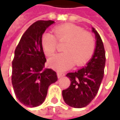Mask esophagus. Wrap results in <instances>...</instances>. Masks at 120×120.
<instances>
[{
  "instance_id": "34e87169",
  "label": "esophagus",
  "mask_w": 120,
  "mask_h": 120,
  "mask_svg": "<svg viewBox=\"0 0 120 120\" xmlns=\"http://www.w3.org/2000/svg\"><path fill=\"white\" fill-rule=\"evenodd\" d=\"M57 77H58V78H60V77L65 76V74L63 73V72H57Z\"/></svg>"
}]
</instances>
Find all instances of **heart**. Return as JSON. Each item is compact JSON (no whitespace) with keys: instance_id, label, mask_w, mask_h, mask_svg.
<instances>
[{"instance_id":"1","label":"heart","mask_w":120,"mask_h":120,"mask_svg":"<svg viewBox=\"0 0 120 120\" xmlns=\"http://www.w3.org/2000/svg\"><path fill=\"white\" fill-rule=\"evenodd\" d=\"M53 32L55 37L51 33L45 32L41 37L42 48L47 55H54L58 47L57 40L66 43L63 46L65 52L49 60L52 68L61 71L72 67L75 63L81 66L89 60L96 46L95 39L90 32L69 23L55 26Z\"/></svg>"}]
</instances>
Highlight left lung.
Listing matches in <instances>:
<instances>
[{"mask_svg": "<svg viewBox=\"0 0 120 120\" xmlns=\"http://www.w3.org/2000/svg\"><path fill=\"white\" fill-rule=\"evenodd\" d=\"M92 31L96 40L94 55L86 67L67 74L71 84L67 89L63 91L65 102L76 108L86 107L92 101L104 77L105 51L103 43L97 31L94 28H92Z\"/></svg>", "mask_w": 120, "mask_h": 120, "instance_id": "8db88e82", "label": "left lung"}]
</instances>
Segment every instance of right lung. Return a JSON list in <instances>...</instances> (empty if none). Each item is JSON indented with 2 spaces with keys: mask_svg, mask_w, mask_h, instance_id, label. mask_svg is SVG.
Listing matches in <instances>:
<instances>
[{
  "mask_svg": "<svg viewBox=\"0 0 120 120\" xmlns=\"http://www.w3.org/2000/svg\"><path fill=\"white\" fill-rule=\"evenodd\" d=\"M54 22L38 20L32 24L15 48L12 63V84L17 99L25 106L36 107L42 104L49 86L57 80L54 70L44 69L46 59L41 45L43 34Z\"/></svg>",
  "mask_w": 120,
  "mask_h": 120,
  "instance_id": "add662e5",
  "label": "right lung"
}]
</instances>
